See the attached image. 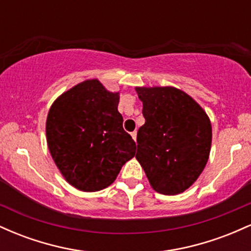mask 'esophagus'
<instances>
[{"label":"esophagus","instance_id":"obj_1","mask_svg":"<svg viewBox=\"0 0 251 251\" xmlns=\"http://www.w3.org/2000/svg\"><path fill=\"white\" fill-rule=\"evenodd\" d=\"M131 135H132V138H133L134 142H137V131H133V132H132Z\"/></svg>","mask_w":251,"mask_h":251}]
</instances>
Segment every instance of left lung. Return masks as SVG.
<instances>
[{"label": "left lung", "mask_w": 251, "mask_h": 251, "mask_svg": "<svg viewBox=\"0 0 251 251\" xmlns=\"http://www.w3.org/2000/svg\"><path fill=\"white\" fill-rule=\"evenodd\" d=\"M145 124L137 134L135 158L155 191L177 195L200 177L211 148L205 112L180 89L137 87Z\"/></svg>", "instance_id": "8db88e82"}]
</instances>
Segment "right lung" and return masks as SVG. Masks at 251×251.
<instances>
[{
    "label": "right lung",
    "mask_w": 251,
    "mask_h": 251,
    "mask_svg": "<svg viewBox=\"0 0 251 251\" xmlns=\"http://www.w3.org/2000/svg\"><path fill=\"white\" fill-rule=\"evenodd\" d=\"M119 93L98 80L74 86L54 101L46 124L54 162L68 183L94 192L111 185L135 154V143L123 128Z\"/></svg>",
    "instance_id": "obj_1"
}]
</instances>
